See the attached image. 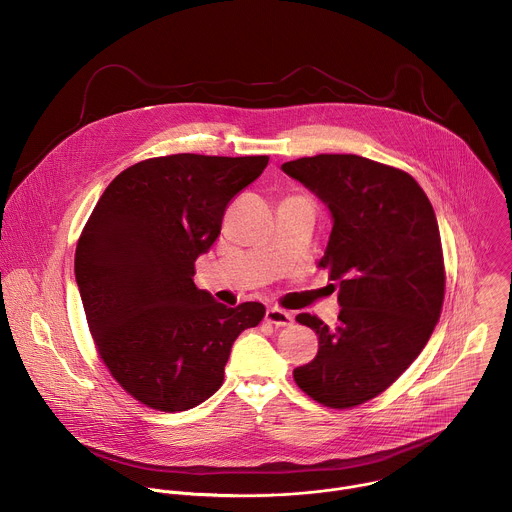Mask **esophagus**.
<instances>
[{
	"instance_id": "34e87169",
	"label": "esophagus",
	"mask_w": 512,
	"mask_h": 512,
	"mask_svg": "<svg viewBox=\"0 0 512 512\" xmlns=\"http://www.w3.org/2000/svg\"><path fill=\"white\" fill-rule=\"evenodd\" d=\"M265 319H267L269 323L277 325V327L291 325V321H293L291 313H287V311H283V309H279V307H269V309L265 311Z\"/></svg>"
}]
</instances>
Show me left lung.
Instances as JSON below:
<instances>
[{"label": "left lung", "mask_w": 512, "mask_h": 512, "mask_svg": "<svg viewBox=\"0 0 512 512\" xmlns=\"http://www.w3.org/2000/svg\"><path fill=\"white\" fill-rule=\"evenodd\" d=\"M331 213L319 267L337 281V325L299 313L319 337L295 384L329 408L364 404L420 356L440 319L444 259L434 209L404 170L358 154H317L281 164Z\"/></svg>", "instance_id": "8db88e82"}]
</instances>
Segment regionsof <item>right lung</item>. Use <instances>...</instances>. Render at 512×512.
I'll return each mask as SVG.
<instances>
[{
    "mask_svg": "<svg viewBox=\"0 0 512 512\" xmlns=\"http://www.w3.org/2000/svg\"><path fill=\"white\" fill-rule=\"evenodd\" d=\"M269 156L170 154L132 164L106 187L76 247L74 273L96 350L138 402L183 412L223 384L237 335L265 307H227L193 281L229 201Z\"/></svg>",
    "mask_w": 512,
    "mask_h": 512,
    "instance_id": "1",
    "label": "right lung"
}]
</instances>
